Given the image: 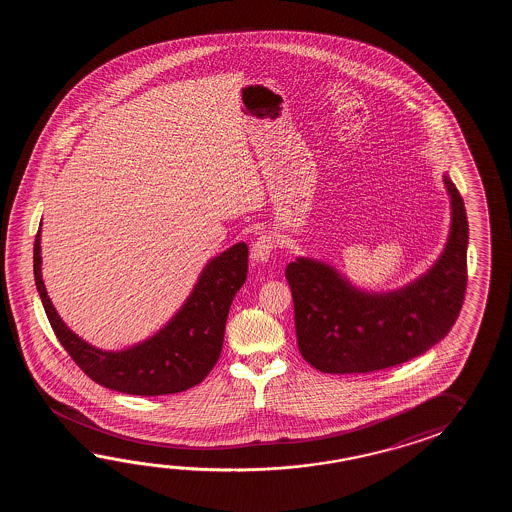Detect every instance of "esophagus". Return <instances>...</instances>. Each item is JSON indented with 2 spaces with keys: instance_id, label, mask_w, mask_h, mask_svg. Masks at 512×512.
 Listing matches in <instances>:
<instances>
[{
  "instance_id": "esophagus-1",
  "label": "esophagus",
  "mask_w": 512,
  "mask_h": 512,
  "mask_svg": "<svg viewBox=\"0 0 512 512\" xmlns=\"http://www.w3.org/2000/svg\"><path fill=\"white\" fill-rule=\"evenodd\" d=\"M272 249H274V238L271 234H260L256 241L252 243L251 258L254 263H265L271 258Z\"/></svg>"
}]
</instances>
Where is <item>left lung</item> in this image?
I'll list each match as a JSON object with an SVG mask.
<instances>
[{"label":"left lung","instance_id":"1","mask_svg":"<svg viewBox=\"0 0 512 512\" xmlns=\"http://www.w3.org/2000/svg\"><path fill=\"white\" fill-rule=\"evenodd\" d=\"M452 223L445 251L408 285L388 293L357 289L324 261L296 258L285 269L298 349L324 373H370L423 355L456 324L467 291L468 221L445 175Z\"/></svg>","mask_w":512,"mask_h":512}]
</instances>
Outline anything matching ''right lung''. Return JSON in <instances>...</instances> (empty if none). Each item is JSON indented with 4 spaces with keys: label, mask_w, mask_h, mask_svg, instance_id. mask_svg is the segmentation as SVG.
Instances as JSON below:
<instances>
[{
    "label": "right lung",
    "mask_w": 512,
    "mask_h": 512,
    "mask_svg": "<svg viewBox=\"0 0 512 512\" xmlns=\"http://www.w3.org/2000/svg\"><path fill=\"white\" fill-rule=\"evenodd\" d=\"M34 282L56 338L89 379L130 395L185 392L207 377L223 348L230 304L247 280L249 247L240 241L208 261L196 287L172 320L131 348L104 351L87 344L62 322L45 291L40 230L34 240Z\"/></svg>",
    "instance_id": "add662e5"
}]
</instances>
